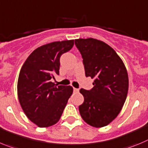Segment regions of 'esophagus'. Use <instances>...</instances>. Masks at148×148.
<instances>
[{"mask_svg":"<svg viewBox=\"0 0 148 148\" xmlns=\"http://www.w3.org/2000/svg\"><path fill=\"white\" fill-rule=\"evenodd\" d=\"M73 91H74V92H79V89H76V88H73Z\"/></svg>","mask_w":148,"mask_h":148,"instance_id":"esophagus-1","label":"esophagus"}]
</instances>
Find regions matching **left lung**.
<instances>
[{
	"label": "left lung",
	"mask_w": 148,
	"mask_h": 148,
	"mask_svg": "<svg viewBox=\"0 0 148 148\" xmlns=\"http://www.w3.org/2000/svg\"><path fill=\"white\" fill-rule=\"evenodd\" d=\"M84 64L86 77L94 78L91 90L81 89L84 102L79 106L81 117L95 128L112 123L123 108L128 90V75L121 58L101 40H75Z\"/></svg>",
	"instance_id": "obj_1"
}]
</instances>
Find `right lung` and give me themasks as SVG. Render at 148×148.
Returning a JSON list of instances; mask_svg holds the SVG:
<instances>
[{
	"mask_svg": "<svg viewBox=\"0 0 148 148\" xmlns=\"http://www.w3.org/2000/svg\"><path fill=\"white\" fill-rule=\"evenodd\" d=\"M73 45L71 40L40 46L30 54L20 70L19 102L27 117L38 127L47 128L57 123L73 94L71 86H57L51 79L59 75L62 54Z\"/></svg>",
	"mask_w": 148,
	"mask_h": 148,
	"instance_id": "add662e5",
	"label": "right lung"
}]
</instances>
